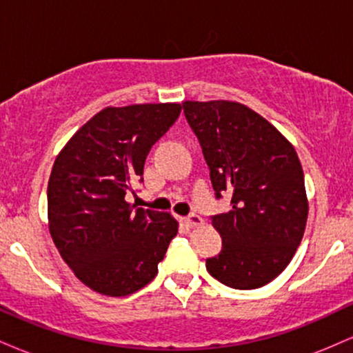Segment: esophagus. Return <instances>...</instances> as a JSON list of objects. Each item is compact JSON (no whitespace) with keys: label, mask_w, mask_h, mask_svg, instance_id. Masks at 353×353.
<instances>
[{"label":"esophagus","mask_w":353,"mask_h":353,"mask_svg":"<svg viewBox=\"0 0 353 353\" xmlns=\"http://www.w3.org/2000/svg\"><path fill=\"white\" fill-rule=\"evenodd\" d=\"M184 222L189 225V228H199V225L204 224V219L197 216V214H190V216L184 219Z\"/></svg>","instance_id":"34e87169"}]
</instances>
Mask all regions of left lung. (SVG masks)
<instances>
[{
    "mask_svg": "<svg viewBox=\"0 0 353 353\" xmlns=\"http://www.w3.org/2000/svg\"><path fill=\"white\" fill-rule=\"evenodd\" d=\"M216 196L232 209L212 217L222 250L205 261L232 289H259L292 261L309 216L302 164L290 141L265 117L237 101H184Z\"/></svg>",
    "mask_w": 353,
    "mask_h": 353,
    "instance_id": "1",
    "label": "left lung"
}]
</instances>
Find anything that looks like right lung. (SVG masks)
I'll use <instances>...</instances> for the list:
<instances>
[{"instance_id": "right-lung-1", "label": "right lung", "mask_w": 353, "mask_h": 353, "mask_svg": "<svg viewBox=\"0 0 353 353\" xmlns=\"http://www.w3.org/2000/svg\"><path fill=\"white\" fill-rule=\"evenodd\" d=\"M179 103L108 106L64 144L48 181V225L76 277L109 297L131 295L156 277L179 222L136 209L125 194L149 151L181 114Z\"/></svg>"}]
</instances>
